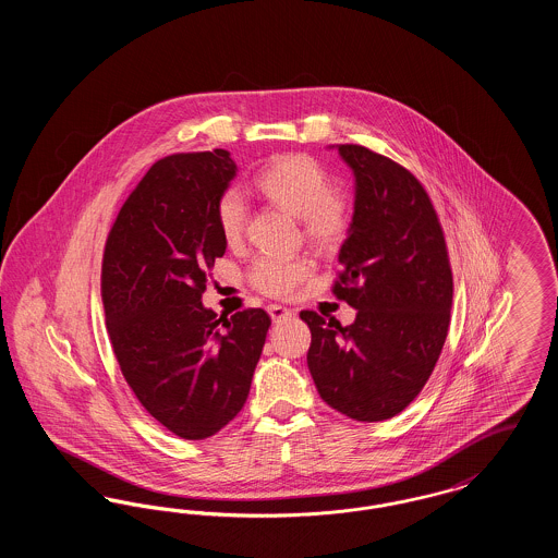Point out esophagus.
Returning a JSON list of instances; mask_svg holds the SVG:
<instances>
[{"label": "esophagus", "instance_id": "1", "mask_svg": "<svg viewBox=\"0 0 558 558\" xmlns=\"http://www.w3.org/2000/svg\"><path fill=\"white\" fill-rule=\"evenodd\" d=\"M267 314H269V318L274 319L276 324L282 322V319L291 318L292 316L291 310H287V307H282V305H267Z\"/></svg>", "mask_w": 558, "mask_h": 558}]
</instances>
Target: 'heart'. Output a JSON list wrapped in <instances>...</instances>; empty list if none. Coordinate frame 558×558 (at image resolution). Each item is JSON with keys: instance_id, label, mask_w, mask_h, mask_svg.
Here are the masks:
<instances>
[{"instance_id": "obj_1", "label": "heart", "mask_w": 558, "mask_h": 558, "mask_svg": "<svg viewBox=\"0 0 558 558\" xmlns=\"http://www.w3.org/2000/svg\"><path fill=\"white\" fill-rule=\"evenodd\" d=\"M257 187L280 209L301 219L303 234L319 246H335L351 226V205L345 194L332 190V180L318 159L301 153L271 160L257 175ZM217 228L228 244L244 236L248 221L246 196L239 186H228L215 203ZM314 271L310 257L259 255L246 271L255 291L287 296Z\"/></svg>"}]
</instances>
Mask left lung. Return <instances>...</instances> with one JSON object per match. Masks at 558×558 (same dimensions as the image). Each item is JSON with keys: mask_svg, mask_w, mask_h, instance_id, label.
<instances>
[{"mask_svg": "<svg viewBox=\"0 0 558 558\" xmlns=\"http://www.w3.org/2000/svg\"><path fill=\"white\" fill-rule=\"evenodd\" d=\"M339 155L355 175V211L332 292L357 316L349 326L299 316L312 330L319 398L376 423L423 391L448 337L453 280L444 228L414 173L360 144H339Z\"/></svg>", "mask_w": 558, "mask_h": 558, "instance_id": "left-lung-1", "label": "left lung"}]
</instances>
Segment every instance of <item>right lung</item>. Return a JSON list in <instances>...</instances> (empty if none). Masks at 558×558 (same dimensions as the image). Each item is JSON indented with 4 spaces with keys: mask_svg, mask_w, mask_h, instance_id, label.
Instances as JSON below:
<instances>
[{
    "mask_svg": "<svg viewBox=\"0 0 558 558\" xmlns=\"http://www.w3.org/2000/svg\"><path fill=\"white\" fill-rule=\"evenodd\" d=\"M236 175L228 150L157 160L117 215L102 257L114 357L144 410L182 439L228 425L248 398L271 319L217 318L201 303L226 240L215 203Z\"/></svg>",
    "mask_w": 558,
    "mask_h": 558,
    "instance_id": "right-lung-1",
    "label": "right lung"
}]
</instances>
